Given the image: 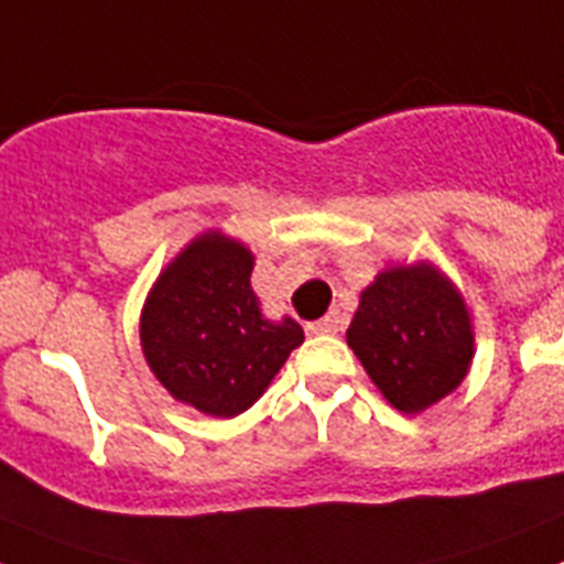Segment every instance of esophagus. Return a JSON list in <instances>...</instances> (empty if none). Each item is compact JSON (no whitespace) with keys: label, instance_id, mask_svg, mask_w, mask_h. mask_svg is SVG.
Returning a JSON list of instances; mask_svg holds the SVG:
<instances>
[{"label":"esophagus","instance_id":"obj_1","mask_svg":"<svg viewBox=\"0 0 564 564\" xmlns=\"http://www.w3.org/2000/svg\"><path fill=\"white\" fill-rule=\"evenodd\" d=\"M341 330V318L333 313V316H325L318 318V322H313V325H307V333L311 336H336V333Z\"/></svg>","mask_w":564,"mask_h":564}]
</instances>
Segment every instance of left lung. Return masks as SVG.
Segmentation results:
<instances>
[{
  "label": "left lung",
  "instance_id": "left-lung-1",
  "mask_svg": "<svg viewBox=\"0 0 564 564\" xmlns=\"http://www.w3.org/2000/svg\"><path fill=\"white\" fill-rule=\"evenodd\" d=\"M347 344L381 395L417 415L449 395L475 356V330L460 291L430 262L381 271L347 330Z\"/></svg>",
  "mask_w": 564,
  "mask_h": 564
}]
</instances>
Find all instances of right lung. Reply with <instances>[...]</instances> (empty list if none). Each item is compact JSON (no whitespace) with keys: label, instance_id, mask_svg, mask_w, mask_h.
<instances>
[{"label":"right lung","instance_id":"right-lung-1","mask_svg":"<svg viewBox=\"0 0 564 564\" xmlns=\"http://www.w3.org/2000/svg\"><path fill=\"white\" fill-rule=\"evenodd\" d=\"M251 271L242 242L206 231L163 268L141 313V347L154 378L214 417L246 412L305 341L293 318L262 316Z\"/></svg>","mask_w":564,"mask_h":564}]
</instances>
